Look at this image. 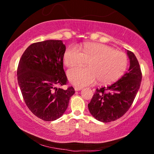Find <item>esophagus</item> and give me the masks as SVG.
Listing matches in <instances>:
<instances>
[{"label":"esophagus","instance_id":"obj_1","mask_svg":"<svg viewBox=\"0 0 154 154\" xmlns=\"http://www.w3.org/2000/svg\"><path fill=\"white\" fill-rule=\"evenodd\" d=\"M74 88H75V91H79L82 89V87H78V86H75Z\"/></svg>","mask_w":154,"mask_h":154}]
</instances>
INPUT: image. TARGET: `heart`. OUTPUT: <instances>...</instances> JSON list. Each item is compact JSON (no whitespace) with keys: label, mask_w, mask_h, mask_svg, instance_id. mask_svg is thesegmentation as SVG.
I'll list each match as a JSON object with an SVG mask.
<instances>
[{"label":"heart","mask_w":154,"mask_h":154,"mask_svg":"<svg viewBox=\"0 0 154 154\" xmlns=\"http://www.w3.org/2000/svg\"><path fill=\"white\" fill-rule=\"evenodd\" d=\"M63 61L69 68L84 66L88 62V68L68 71L70 82L79 86L91 85L96 80L102 85L116 82L126 71L128 63L123 52L98 43H85L81 51L76 46H69L64 51Z\"/></svg>","instance_id":"1"}]
</instances>
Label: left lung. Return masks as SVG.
<instances>
[{
  "instance_id": "left-lung-1",
  "label": "left lung",
  "mask_w": 154,
  "mask_h": 154,
  "mask_svg": "<svg viewBox=\"0 0 154 154\" xmlns=\"http://www.w3.org/2000/svg\"><path fill=\"white\" fill-rule=\"evenodd\" d=\"M128 71L112 84L97 88L88 104L90 113L97 120L110 122L120 118L128 111L139 90L142 72L133 52L127 50Z\"/></svg>"
}]
</instances>
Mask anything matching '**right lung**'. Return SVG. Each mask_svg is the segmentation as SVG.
Segmentation results:
<instances>
[{"label":"right lung","mask_w":154,"mask_h":154,"mask_svg":"<svg viewBox=\"0 0 154 154\" xmlns=\"http://www.w3.org/2000/svg\"><path fill=\"white\" fill-rule=\"evenodd\" d=\"M66 46L61 40H47L32 43L26 49L17 67V81L26 105L44 121L58 119L66 110L75 94L66 85L63 68Z\"/></svg>","instance_id":"right-lung-1"}]
</instances>
